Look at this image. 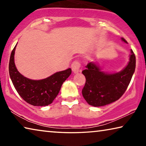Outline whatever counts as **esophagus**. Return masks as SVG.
<instances>
[{
    "label": "esophagus",
    "instance_id": "esophagus-1",
    "mask_svg": "<svg viewBox=\"0 0 146 146\" xmlns=\"http://www.w3.org/2000/svg\"><path fill=\"white\" fill-rule=\"evenodd\" d=\"M80 64L78 61L75 60L71 64V69L74 73H78L79 71H80Z\"/></svg>",
    "mask_w": 146,
    "mask_h": 146
}]
</instances>
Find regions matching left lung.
<instances>
[{"instance_id":"left-lung-1","label":"left lung","mask_w":146,"mask_h":146,"mask_svg":"<svg viewBox=\"0 0 146 146\" xmlns=\"http://www.w3.org/2000/svg\"><path fill=\"white\" fill-rule=\"evenodd\" d=\"M122 40L127 43L123 38ZM135 66L136 57L132 49L129 62L120 72H103L96 64L88 63L86 70L82 71L86 77V83L82 93L86 102L91 106L100 107L119 99L129 84Z\"/></svg>"}]
</instances>
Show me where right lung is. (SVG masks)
Segmentation results:
<instances>
[{
	"mask_svg": "<svg viewBox=\"0 0 146 146\" xmlns=\"http://www.w3.org/2000/svg\"><path fill=\"white\" fill-rule=\"evenodd\" d=\"M17 46V44H16ZM15 46L11 53L9 73L15 88L21 98L34 106H46L53 102L63 82L71 74V69L59 71L49 77L35 80L24 76L19 72L14 62Z\"/></svg>",
	"mask_w": 146,
	"mask_h": 146,
	"instance_id": "right-lung-1",
	"label": "right lung"
}]
</instances>
